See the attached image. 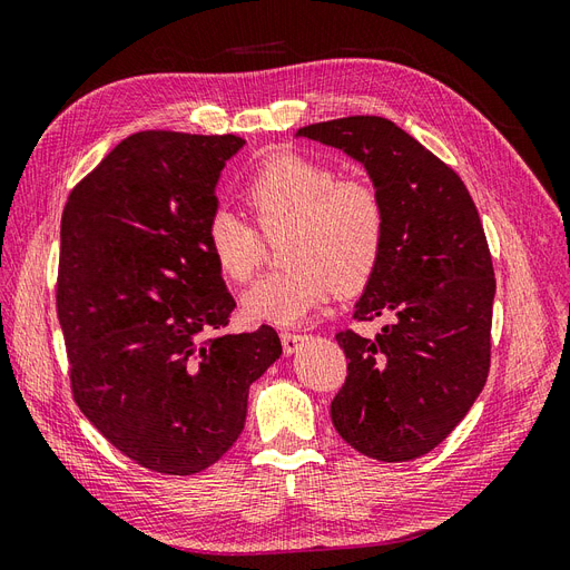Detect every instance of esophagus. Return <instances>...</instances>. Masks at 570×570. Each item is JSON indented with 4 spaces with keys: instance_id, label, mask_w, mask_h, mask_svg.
<instances>
[{
    "instance_id": "34e87169",
    "label": "esophagus",
    "mask_w": 570,
    "mask_h": 570,
    "mask_svg": "<svg viewBox=\"0 0 570 570\" xmlns=\"http://www.w3.org/2000/svg\"><path fill=\"white\" fill-rule=\"evenodd\" d=\"M308 340V335H302V333H289V331H283L281 333V342H283V350L285 354H295L302 350V344Z\"/></svg>"
}]
</instances>
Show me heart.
I'll list each match as a JSON object with an SVG mask.
<instances>
[{"label": "heart", "instance_id": "heart-1", "mask_svg": "<svg viewBox=\"0 0 570 570\" xmlns=\"http://www.w3.org/2000/svg\"><path fill=\"white\" fill-rule=\"evenodd\" d=\"M258 228L287 233L285 271L256 281L243 295L254 323L297 325L337 292L364 287L385 245V206L364 180H337V170L297 151L273 154L245 183ZM206 247L223 278L247 283L264 245L235 212L220 206L206 223Z\"/></svg>", "mask_w": 570, "mask_h": 570}]
</instances>
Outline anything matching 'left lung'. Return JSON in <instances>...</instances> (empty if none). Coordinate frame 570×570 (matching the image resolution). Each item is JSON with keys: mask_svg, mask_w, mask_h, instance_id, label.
Wrapping results in <instances>:
<instances>
[{"mask_svg": "<svg viewBox=\"0 0 570 570\" xmlns=\"http://www.w3.org/2000/svg\"><path fill=\"white\" fill-rule=\"evenodd\" d=\"M295 137L358 161L385 206L383 254L354 318L387 325L375 340L335 335L350 364L333 425L364 456L419 459L488 381L494 271L478 209L454 170L387 118H335Z\"/></svg>", "mask_w": 570, "mask_h": 570, "instance_id": "obj_1", "label": "left lung"}]
</instances>
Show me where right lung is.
<instances>
[{
  "label": "right lung",
  "mask_w": 570,
  "mask_h": 570,
  "mask_svg": "<svg viewBox=\"0 0 570 570\" xmlns=\"http://www.w3.org/2000/svg\"><path fill=\"white\" fill-rule=\"evenodd\" d=\"M235 135L126 137L61 216L57 312L76 404L118 452L193 475L239 438L249 385L281 358L271 325L223 335L235 299L206 247Z\"/></svg>",
  "instance_id": "right-lung-1"
}]
</instances>
